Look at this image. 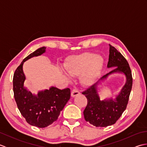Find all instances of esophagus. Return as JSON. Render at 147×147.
I'll use <instances>...</instances> for the list:
<instances>
[{"mask_svg":"<svg viewBox=\"0 0 147 147\" xmlns=\"http://www.w3.org/2000/svg\"><path fill=\"white\" fill-rule=\"evenodd\" d=\"M79 95H80V92L78 90L74 88L73 90H72V92H71V96H72V97H75L76 96H78Z\"/></svg>","mask_w":147,"mask_h":147,"instance_id":"34e87169","label":"esophagus"}]
</instances>
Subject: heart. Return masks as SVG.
Here are the masks:
<instances>
[{"label": "heart", "instance_id": "obj_1", "mask_svg": "<svg viewBox=\"0 0 147 147\" xmlns=\"http://www.w3.org/2000/svg\"><path fill=\"white\" fill-rule=\"evenodd\" d=\"M104 65V58L92 52H83L69 57L65 63V70L61 68V73L69 81L72 76L80 75V82L84 86H92L99 76Z\"/></svg>", "mask_w": 147, "mask_h": 147}]
</instances>
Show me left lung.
Wrapping results in <instances>:
<instances>
[{
  "instance_id": "1",
  "label": "left lung",
  "mask_w": 147,
  "mask_h": 147,
  "mask_svg": "<svg viewBox=\"0 0 147 147\" xmlns=\"http://www.w3.org/2000/svg\"><path fill=\"white\" fill-rule=\"evenodd\" d=\"M112 67L114 68L113 70L82 93L88 100L83 111L84 117L87 122L96 127L111 126L118 120L125 111L131 91L133 79L128 62L116 49L109 45L107 68ZM113 74H123L126 78L125 83L114 99L111 97L101 101L99 96L100 86Z\"/></svg>"
}]
</instances>
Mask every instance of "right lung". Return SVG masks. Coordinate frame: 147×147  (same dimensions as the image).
<instances>
[{
	"label": "right lung",
	"instance_id": "1",
	"mask_svg": "<svg viewBox=\"0 0 147 147\" xmlns=\"http://www.w3.org/2000/svg\"><path fill=\"white\" fill-rule=\"evenodd\" d=\"M45 52L46 47H42L27 56L15 71L13 77L14 98L19 111L28 123L38 127H47L57 120L71 96L69 88L60 90L52 86L35 94L24 86V62Z\"/></svg>",
	"mask_w": 147,
	"mask_h": 147
}]
</instances>
